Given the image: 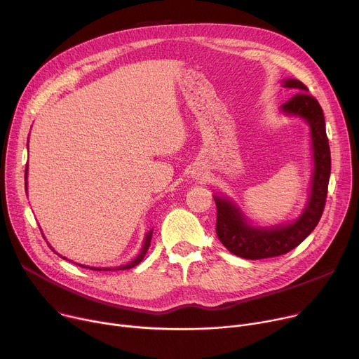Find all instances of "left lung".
<instances>
[{"instance_id":"8db88e82","label":"left lung","mask_w":359,"mask_h":359,"mask_svg":"<svg viewBox=\"0 0 359 359\" xmlns=\"http://www.w3.org/2000/svg\"><path fill=\"white\" fill-rule=\"evenodd\" d=\"M280 84L297 91L295 96L279 107L280 115L303 119L310 128L313 172L309 198L301 214L287 224L255 225L240 206L227 195H214L217 205V236L233 255L243 259H266L285 255L303 243L322 218L330 179V148L326 122L318 102L309 88L295 79Z\"/></svg>"}]
</instances>
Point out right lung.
Listing matches in <instances>:
<instances>
[{
	"label": "right lung",
	"instance_id": "obj_1",
	"mask_svg": "<svg viewBox=\"0 0 359 359\" xmlns=\"http://www.w3.org/2000/svg\"><path fill=\"white\" fill-rule=\"evenodd\" d=\"M27 147H29V144H27ZM27 172H29V167L26 165V173H25V180H26V183H25V186H26V194H27ZM42 231V230H41ZM45 237V236H43ZM151 237H153V230H149L148 233H145V237H144V244H142V248H141V252L137 255V257L135 259H132L129 263H126V265H121V266H115V268H94V266H86V265H81V263H77L79 266H81V268H90V269H93V271H125V269H130V268H134V266H137L138 263L144 259V256H145V253H147V250H148V248H149V244H151ZM49 248H50V244H49ZM52 249V248H50ZM53 250V249H52ZM55 252V250H53ZM56 253V252H55ZM60 257H62V259H65V260H68L67 257H64V256H61L60 253H56Z\"/></svg>",
	"mask_w": 359,
	"mask_h": 359
}]
</instances>
